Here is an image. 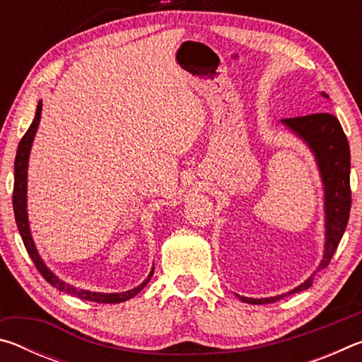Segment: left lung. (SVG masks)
<instances>
[{"mask_svg": "<svg viewBox=\"0 0 362 362\" xmlns=\"http://www.w3.org/2000/svg\"><path fill=\"white\" fill-rule=\"evenodd\" d=\"M321 95L324 99H329L326 93H321ZM281 124L289 129L293 136L303 140V144L313 153L317 170H320L324 189V252L322 260L313 274L289 292L267 298L241 297L236 293L241 302L250 305L274 303L291 293L308 289L313 284L315 274L326 268L332 260V255L345 233L348 218H350V145H348L339 119L330 113H315L298 116V118L281 119Z\"/></svg>", "mask_w": 362, "mask_h": 362, "instance_id": "1", "label": "left lung"}]
</instances>
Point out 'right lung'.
Here are the masks:
<instances>
[{
    "mask_svg": "<svg viewBox=\"0 0 362 362\" xmlns=\"http://www.w3.org/2000/svg\"><path fill=\"white\" fill-rule=\"evenodd\" d=\"M41 110H42V102H38V107H36L35 118L30 124L28 131L25 136L22 137L17 146V155H16V163H14V192H12V206H14V216H16V223L19 233L22 236V241L25 244V249L28 255L32 257L35 267L38 272L42 274L49 284L56 287L60 292L70 293V296H75L81 300H89V302H97V303H121L126 302L132 297H136L137 293L144 289V287L148 284L150 278L153 276V272H155V267H151V272L142 284L134 287L131 291L126 292H93L79 289V287L65 283V281L60 279L56 273H52L51 269L47 268L45 260L41 259L38 249L35 246L32 230H30V222H28V212H27V180H28V159H30V151H32V145L36 136V131H38L40 121H41Z\"/></svg>",
    "mask_w": 362,
    "mask_h": 362,
    "instance_id": "1",
    "label": "right lung"
}]
</instances>
